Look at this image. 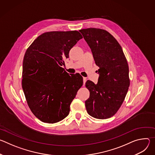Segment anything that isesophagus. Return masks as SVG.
Returning a JSON list of instances; mask_svg holds the SVG:
<instances>
[{
  "label": "esophagus",
  "instance_id": "esophagus-1",
  "mask_svg": "<svg viewBox=\"0 0 155 155\" xmlns=\"http://www.w3.org/2000/svg\"><path fill=\"white\" fill-rule=\"evenodd\" d=\"M83 84H84L85 83H86V80H87V78H86V77H83Z\"/></svg>",
  "mask_w": 155,
  "mask_h": 155
}]
</instances>
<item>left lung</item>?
<instances>
[{
  "mask_svg": "<svg viewBox=\"0 0 155 155\" xmlns=\"http://www.w3.org/2000/svg\"><path fill=\"white\" fill-rule=\"evenodd\" d=\"M79 31L99 68L97 83L86 82L90 92V98L85 101L87 112L97 119L110 118L121 107L129 87L126 58L119 43L105 30L87 28Z\"/></svg>",
  "mask_w": 155,
  "mask_h": 155,
  "instance_id": "left-lung-1",
  "label": "left lung"
}]
</instances>
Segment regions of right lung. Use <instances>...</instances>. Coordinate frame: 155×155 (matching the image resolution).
Returning a JSON list of instances; mask_svg holds the SVG:
<instances>
[{
	"instance_id": "1",
	"label": "right lung",
	"mask_w": 155,
	"mask_h": 155,
	"mask_svg": "<svg viewBox=\"0 0 155 155\" xmlns=\"http://www.w3.org/2000/svg\"><path fill=\"white\" fill-rule=\"evenodd\" d=\"M77 31H52L39 35L27 49L23 63L22 87L31 112L44 123L67 117L70 105L83 84L78 74L61 67L71 49L82 38Z\"/></svg>"
}]
</instances>
